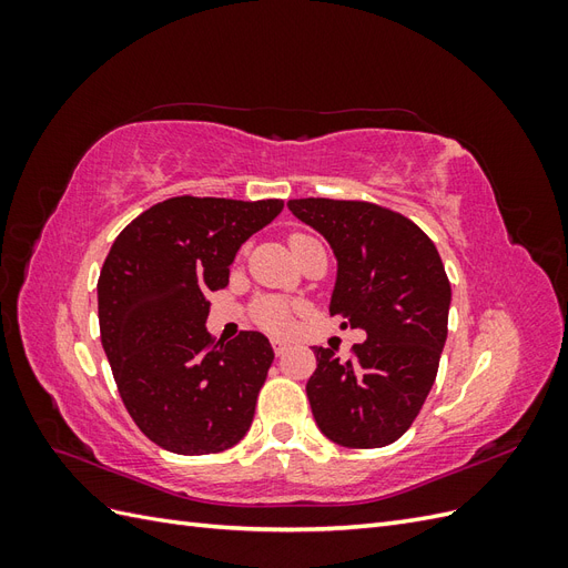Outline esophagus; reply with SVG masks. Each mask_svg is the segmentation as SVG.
Instances as JSON below:
<instances>
[{"label": "esophagus", "instance_id": "1", "mask_svg": "<svg viewBox=\"0 0 568 568\" xmlns=\"http://www.w3.org/2000/svg\"><path fill=\"white\" fill-rule=\"evenodd\" d=\"M272 348L277 355H284L288 351V343L286 341H280V338H272Z\"/></svg>", "mask_w": 568, "mask_h": 568}]
</instances>
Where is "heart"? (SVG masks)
<instances>
[{
	"instance_id": "1",
	"label": "heart",
	"mask_w": 568,
	"mask_h": 568,
	"mask_svg": "<svg viewBox=\"0 0 568 568\" xmlns=\"http://www.w3.org/2000/svg\"><path fill=\"white\" fill-rule=\"evenodd\" d=\"M305 234H294L288 239V244L294 246L298 242H305ZM253 317L255 322L263 326V329L272 332V334H284L291 329V307L286 301L282 298H261L255 305H253Z\"/></svg>"
}]
</instances>
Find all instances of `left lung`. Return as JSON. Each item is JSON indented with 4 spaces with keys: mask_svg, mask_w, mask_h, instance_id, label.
I'll return each instance as SVG.
<instances>
[{
    "mask_svg": "<svg viewBox=\"0 0 568 568\" xmlns=\"http://www.w3.org/2000/svg\"><path fill=\"white\" fill-rule=\"evenodd\" d=\"M288 211L336 255L332 315L367 332L341 359L315 348L305 393L320 432L343 448H384L419 415L448 336L450 282L415 222L367 201L294 199Z\"/></svg>",
    "mask_w": 568,
    "mask_h": 568,
    "instance_id": "obj_1",
    "label": "left lung"
}]
</instances>
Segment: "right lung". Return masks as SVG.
Segmentation results:
<instances>
[{"label":"right lung","mask_w":568,"mask_h":568,"mask_svg":"<svg viewBox=\"0 0 568 568\" xmlns=\"http://www.w3.org/2000/svg\"><path fill=\"white\" fill-rule=\"evenodd\" d=\"M284 201L175 196L118 234L99 274V329L118 393L142 434L178 455H211L246 436L274 359L267 336L213 343L211 291L225 288L248 236Z\"/></svg>","instance_id":"1"}]
</instances>
